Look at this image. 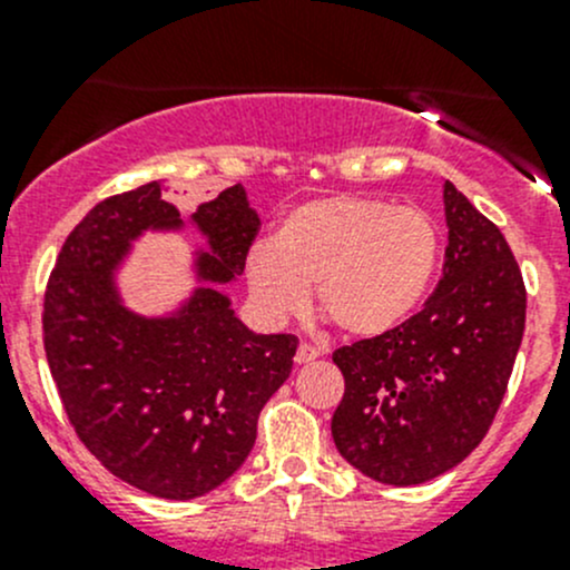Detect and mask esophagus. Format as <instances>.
I'll list each match as a JSON object with an SVG mask.
<instances>
[{
    "label": "esophagus",
    "instance_id": "34e87169",
    "mask_svg": "<svg viewBox=\"0 0 570 570\" xmlns=\"http://www.w3.org/2000/svg\"><path fill=\"white\" fill-rule=\"evenodd\" d=\"M320 358V350L314 347V344L308 342H301V347H297L295 353V364H312V361Z\"/></svg>",
    "mask_w": 570,
    "mask_h": 570
}]
</instances>
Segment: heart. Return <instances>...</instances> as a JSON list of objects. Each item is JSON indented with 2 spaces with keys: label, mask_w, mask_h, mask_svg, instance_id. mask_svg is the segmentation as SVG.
<instances>
[{
  "label": "heart",
  "mask_w": 570,
  "mask_h": 570,
  "mask_svg": "<svg viewBox=\"0 0 570 570\" xmlns=\"http://www.w3.org/2000/svg\"><path fill=\"white\" fill-rule=\"evenodd\" d=\"M441 228L422 206L327 195L286 212L248 256V289L262 317L320 314L347 336H381L422 303L439 273Z\"/></svg>",
  "instance_id": "heart-1"
}]
</instances>
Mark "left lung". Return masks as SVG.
I'll use <instances>...</instances> for the list:
<instances>
[{
    "label": "left lung",
    "instance_id": "left-lung-1",
    "mask_svg": "<svg viewBox=\"0 0 570 570\" xmlns=\"http://www.w3.org/2000/svg\"><path fill=\"white\" fill-rule=\"evenodd\" d=\"M444 206V275L422 312L333 353L336 450L386 485L433 480L485 439L524 336L527 286L508 239L452 181Z\"/></svg>",
    "mask_w": 570,
    "mask_h": 570
}]
</instances>
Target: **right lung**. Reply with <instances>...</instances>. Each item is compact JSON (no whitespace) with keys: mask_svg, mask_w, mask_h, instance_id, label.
<instances>
[{"mask_svg":"<svg viewBox=\"0 0 570 570\" xmlns=\"http://www.w3.org/2000/svg\"><path fill=\"white\" fill-rule=\"evenodd\" d=\"M195 223L212 253L200 275L232 281L258 234L239 184L204 200ZM148 226H178L151 181L96 204L62 243L43 295V350L66 416L109 474L159 499L226 482L256 441L258 413L292 372L297 336H258L212 286L170 320L115 301L109 267Z\"/></svg>","mask_w":570,"mask_h":570,"instance_id":"obj_1","label":"right lung"}]
</instances>
